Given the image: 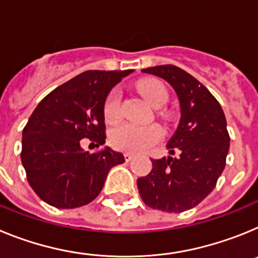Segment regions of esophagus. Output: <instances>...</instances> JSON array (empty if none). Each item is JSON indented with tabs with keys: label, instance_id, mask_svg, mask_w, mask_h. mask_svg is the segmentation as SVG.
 Listing matches in <instances>:
<instances>
[{
	"label": "esophagus",
	"instance_id": "34e87169",
	"mask_svg": "<svg viewBox=\"0 0 258 258\" xmlns=\"http://www.w3.org/2000/svg\"><path fill=\"white\" fill-rule=\"evenodd\" d=\"M124 157H125V161H127V163H129V161H131L134 156L132 154H127L126 152V154H124Z\"/></svg>",
	"mask_w": 258,
	"mask_h": 258
}]
</instances>
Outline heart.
<instances>
[{"label": "heart", "mask_w": 258, "mask_h": 258, "mask_svg": "<svg viewBox=\"0 0 258 258\" xmlns=\"http://www.w3.org/2000/svg\"><path fill=\"white\" fill-rule=\"evenodd\" d=\"M138 90L152 107L159 108L166 101V92L164 86L157 81H143L138 85ZM104 118L108 124H115L120 120V92L112 90L107 97L103 107ZM163 131L157 125H134L121 124L113 127L109 134V143L113 149L124 152H142L161 140Z\"/></svg>", "instance_id": "1"}]
</instances>
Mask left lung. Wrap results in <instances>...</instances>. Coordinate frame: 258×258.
Returning a JSON list of instances; mask_svg holds the SVG:
<instances>
[{"instance_id": "8db88e82", "label": "left lung", "mask_w": 258, "mask_h": 258, "mask_svg": "<svg viewBox=\"0 0 258 258\" xmlns=\"http://www.w3.org/2000/svg\"><path fill=\"white\" fill-rule=\"evenodd\" d=\"M142 72L165 80L178 97L181 118L166 149L170 155L178 151L179 157L151 159V172L137 179V186L150 208L181 213L206 199L225 169L226 117L208 89L186 71L165 64Z\"/></svg>"}]
</instances>
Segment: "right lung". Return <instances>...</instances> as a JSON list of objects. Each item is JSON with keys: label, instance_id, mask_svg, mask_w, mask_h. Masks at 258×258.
I'll list each match as a JSON object with an SVG mask.
<instances>
[{"label": "right lung", "instance_id": "add662e5", "mask_svg": "<svg viewBox=\"0 0 258 258\" xmlns=\"http://www.w3.org/2000/svg\"><path fill=\"white\" fill-rule=\"evenodd\" d=\"M132 72L86 71L37 104L23 129L20 157L28 183L45 203L59 209L86 206L99 195L109 169L125 161L109 147L84 151L81 140L104 145V102Z\"/></svg>", "mask_w": 258, "mask_h": 258}]
</instances>
